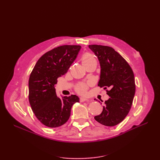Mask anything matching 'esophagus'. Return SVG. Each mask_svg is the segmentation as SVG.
<instances>
[{"mask_svg": "<svg viewBox=\"0 0 160 160\" xmlns=\"http://www.w3.org/2000/svg\"><path fill=\"white\" fill-rule=\"evenodd\" d=\"M80 101H81V102H84V101H87V102H89L90 100L86 99L85 98H80Z\"/></svg>", "mask_w": 160, "mask_h": 160, "instance_id": "obj_1", "label": "esophagus"}]
</instances>
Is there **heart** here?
<instances>
[{
    "instance_id": "1",
    "label": "heart",
    "mask_w": 160,
    "mask_h": 160,
    "mask_svg": "<svg viewBox=\"0 0 160 160\" xmlns=\"http://www.w3.org/2000/svg\"><path fill=\"white\" fill-rule=\"evenodd\" d=\"M93 60H95V59L93 57V56H92L91 54H89V53H85V54H84L81 58V62L83 64V65L89 63V62H91ZM88 84L81 83L77 87L76 89L78 93L81 94H85L86 93L87 90H88Z\"/></svg>"
}]
</instances>
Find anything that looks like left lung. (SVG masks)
<instances>
[{"mask_svg":"<svg viewBox=\"0 0 160 160\" xmlns=\"http://www.w3.org/2000/svg\"><path fill=\"white\" fill-rule=\"evenodd\" d=\"M89 48L99 61L98 86L110 89L107 91L110 98L105 101L101 113L94 118L105 126H115L125 119L132 107L135 92L133 72L128 62L112 47L91 45Z\"/></svg>","mask_w":160,"mask_h":160,"instance_id":"1","label":"left lung"}]
</instances>
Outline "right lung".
Returning <instances> with one entry per match:
<instances>
[{
    "label": "right lung",
    "instance_id": "obj_1",
    "mask_svg": "<svg viewBox=\"0 0 160 160\" xmlns=\"http://www.w3.org/2000/svg\"><path fill=\"white\" fill-rule=\"evenodd\" d=\"M79 45H62L45 53L37 62L28 80V99L37 118L49 128L68 121L72 106L79 102L75 95L59 98L55 85L68 71L81 49Z\"/></svg>",
    "mask_w": 160,
    "mask_h": 160
}]
</instances>
